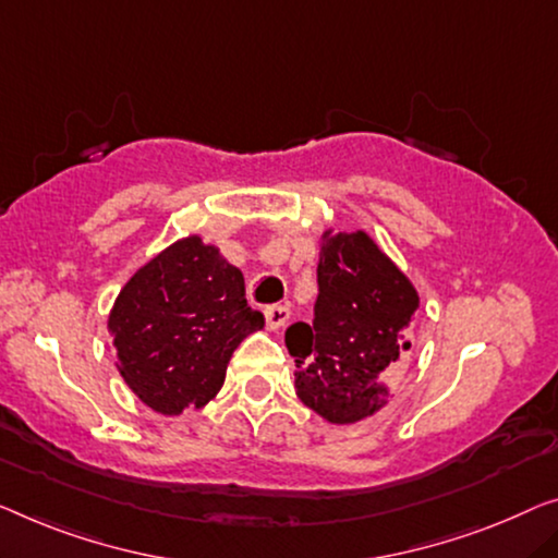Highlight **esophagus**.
Wrapping results in <instances>:
<instances>
[{"mask_svg":"<svg viewBox=\"0 0 558 558\" xmlns=\"http://www.w3.org/2000/svg\"><path fill=\"white\" fill-rule=\"evenodd\" d=\"M290 318L288 305H268L265 307V323H268L270 330H280Z\"/></svg>","mask_w":558,"mask_h":558,"instance_id":"obj_1","label":"esophagus"}]
</instances>
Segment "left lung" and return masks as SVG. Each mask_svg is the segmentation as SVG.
Returning a JSON list of instances; mask_svg holds the SVG:
<instances>
[{
  "instance_id": "obj_1",
  "label": "left lung",
  "mask_w": 558,
  "mask_h": 558,
  "mask_svg": "<svg viewBox=\"0 0 558 558\" xmlns=\"http://www.w3.org/2000/svg\"><path fill=\"white\" fill-rule=\"evenodd\" d=\"M418 293L368 232H332L320 243L313 326L293 323L295 393L338 426L380 411L409 361Z\"/></svg>"
}]
</instances>
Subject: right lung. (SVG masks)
<instances>
[{"mask_svg":"<svg viewBox=\"0 0 558 558\" xmlns=\"http://www.w3.org/2000/svg\"><path fill=\"white\" fill-rule=\"evenodd\" d=\"M263 326L245 301L243 272L197 235L145 263L107 320L124 384L162 415L210 403L232 351Z\"/></svg>","mask_w":558,"mask_h":558,"instance_id":"obj_1","label":"right lung"}]
</instances>
